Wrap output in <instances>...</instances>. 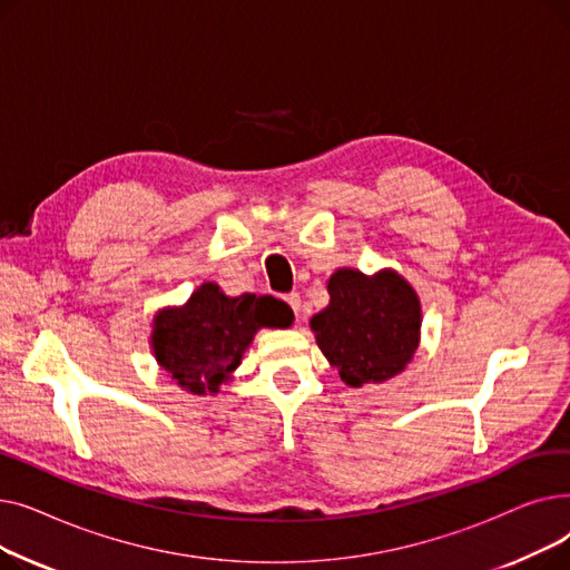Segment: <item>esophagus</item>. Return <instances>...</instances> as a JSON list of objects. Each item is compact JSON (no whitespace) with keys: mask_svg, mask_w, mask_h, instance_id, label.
<instances>
[{"mask_svg":"<svg viewBox=\"0 0 570 570\" xmlns=\"http://www.w3.org/2000/svg\"><path fill=\"white\" fill-rule=\"evenodd\" d=\"M284 301L288 303V307L297 314V312H301V293H288L286 297H284Z\"/></svg>","mask_w":570,"mask_h":570,"instance_id":"esophagus-1","label":"esophagus"}]
</instances>
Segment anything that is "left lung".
Returning a JSON list of instances; mask_svg holds the SVG:
<instances>
[{
  "label": "left lung",
  "mask_w": 570,
  "mask_h": 570,
  "mask_svg": "<svg viewBox=\"0 0 570 570\" xmlns=\"http://www.w3.org/2000/svg\"><path fill=\"white\" fill-rule=\"evenodd\" d=\"M331 305L312 316L316 344L351 387L404 372L421 342V301L395 269L367 277L340 267L327 279Z\"/></svg>",
  "instance_id": "1"
}]
</instances>
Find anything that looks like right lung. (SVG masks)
<instances>
[{"label": "right lung", "mask_w": 570, "mask_h": 570, "mask_svg": "<svg viewBox=\"0 0 570 570\" xmlns=\"http://www.w3.org/2000/svg\"><path fill=\"white\" fill-rule=\"evenodd\" d=\"M291 321V307L275 297L252 293L228 297L207 282L183 307H168L155 316L153 351L179 387L194 395L219 393L261 327H284Z\"/></svg>", "instance_id": "obj_1"}]
</instances>
